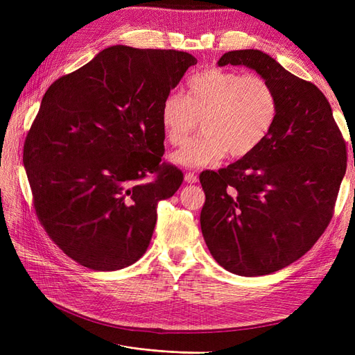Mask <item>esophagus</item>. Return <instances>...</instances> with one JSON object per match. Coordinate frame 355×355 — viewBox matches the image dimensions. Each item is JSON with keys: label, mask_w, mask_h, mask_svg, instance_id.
Masks as SVG:
<instances>
[{"label": "esophagus", "mask_w": 355, "mask_h": 355, "mask_svg": "<svg viewBox=\"0 0 355 355\" xmlns=\"http://www.w3.org/2000/svg\"><path fill=\"white\" fill-rule=\"evenodd\" d=\"M185 182L187 184H196V182H198V176L194 173V171H188L185 175Z\"/></svg>", "instance_id": "1"}]
</instances>
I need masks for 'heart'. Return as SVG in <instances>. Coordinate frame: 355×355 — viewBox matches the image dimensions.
I'll list each match as a JSON object with an SVG mask.
<instances>
[{
  "label": "heart",
  "mask_w": 355,
  "mask_h": 355,
  "mask_svg": "<svg viewBox=\"0 0 355 355\" xmlns=\"http://www.w3.org/2000/svg\"><path fill=\"white\" fill-rule=\"evenodd\" d=\"M278 94L259 73L210 68L188 78L185 96L163 101L159 121L166 141L180 146L201 123V136L173 154L176 164L202 167L225 157L253 154L275 125Z\"/></svg>",
  "instance_id": "1"
}]
</instances>
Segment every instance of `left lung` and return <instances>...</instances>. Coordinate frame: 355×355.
I'll use <instances>...</instances> for the list:
<instances>
[{
    "instance_id": "8db88e82",
    "label": "left lung",
    "mask_w": 355,
    "mask_h": 355,
    "mask_svg": "<svg viewBox=\"0 0 355 355\" xmlns=\"http://www.w3.org/2000/svg\"><path fill=\"white\" fill-rule=\"evenodd\" d=\"M218 65L254 69L274 85L280 108L253 154L200 175L202 237L225 270L266 275L302 257L329 227L347 170V142L317 85L266 53L228 51Z\"/></svg>"
}]
</instances>
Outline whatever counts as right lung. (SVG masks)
Returning a JSON list of instances; mask_svg holds the SVG:
<instances>
[{
  "label": "right lung",
  "instance_id": "obj_1",
  "mask_svg": "<svg viewBox=\"0 0 355 355\" xmlns=\"http://www.w3.org/2000/svg\"><path fill=\"white\" fill-rule=\"evenodd\" d=\"M196 63L187 51L114 46L46 92L24 164L40 223L75 262L115 271L146 252L158 201L184 182L160 161L161 105Z\"/></svg>",
  "mask_w": 355,
  "mask_h": 355
}]
</instances>
